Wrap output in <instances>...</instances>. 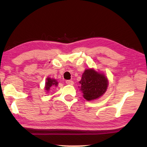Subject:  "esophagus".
Here are the masks:
<instances>
[{
  "label": "esophagus",
  "mask_w": 147,
  "mask_h": 147,
  "mask_svg": "<svg viewBox=\"0 0 147 147\" xmlns=\"http://www.w3.org/2000/svg\"><path fill=\"white\" fill-rule=\"evenodd\" d=\"M66 84H68V85H73L74 82L72 80H66Z\"/></svg>",
  "instance_id": "34e87169"
}]
</instances>
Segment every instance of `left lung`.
Wrapping results in <instances>:
<instances>
[{"label":"left lung","instance_id":"8db88e82","mask_svg":"<svg viewBox=\"0 0 147 147\" xmlns=\"http://www.w3.org/2000/svg\"><path fill=\"white\" fill-rule=\"evenodd\" d=\"M80 90L83 93L84 98L88 101L99 98L105 93L108 87V80L105 74L94 69L84 71L79 82Z\"/></svg>","mask_w":147,"mask_h":147}]
</instances>
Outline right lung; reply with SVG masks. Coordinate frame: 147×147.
Instances as JSON below:
<instances>
[{
  "label": "right lung",
  "instance_id": "obj_1",
  "mask_svg": "<svg viewBox=\"0 0 147 147\" xmlns=\"http://www.w3.org/2000/svg\"><path fill=\"white\" fill-rule=\"evenodd\" d=\"M58 82L54 78H51L50 77H47L45 82V90L46 92H49L51 88H54L58 86Z\"/></svg>",
  "mask_w": 147,
  "mask_h": 147
}]
</instances>
